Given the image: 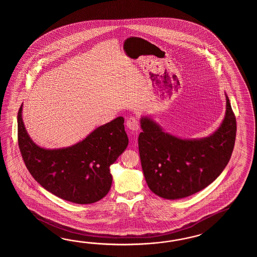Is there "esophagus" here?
I'll list each match as a JSON object with an SVG mask.
<instances>
[{
  "mask_svg": "<svg viewBox=\"0 0 257 257\" xmlns=\"http://www.w3.org/2000/svg\"><path fill=\"white\" fill-rule=\"evenodd\" d=\"M126 126L131 130V131H138L140 130V123L139 119L136 116H131L127 120H126Z\"/></svg>",
  "mask_w": 257,
  "mask_h": 257,
  "instance_id": "1",
  "label": "esophagus"
}]
</instances>
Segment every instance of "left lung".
<instances>
[{"mask_svg":"<svg viewBox=\"0 0 257 257\" xmlns=\"http://www.w3.org/2000/svg\"><path fill=\"white\" fill-rule=\"evenodd\" d=\"M226 114L218 131L201 140L164 133L148 117L141 120L139 152L145 179L159 197H189L210 185L229 163L234 148L236 117L226 96Z\"/></svg>","mask_w":257,"mask_h":257,"instance_id":"1","label":"left lung"}]
</instances>
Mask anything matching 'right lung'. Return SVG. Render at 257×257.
Here are the masks:
<instances>
[{"label": "right lung", "instance_id": "obj_1", "mask_svg": "<svg viewBox=\"0 0 257 257\" xmlns=\"http://www.w3.org/2000/svg\"><path fill=\"white\" fill-rule=\"evenodd\" d=\"M17 140L35 180L55 196L76 204H91L105 197L112 185L110 165L128 144L124 118L118 116L71 147H39L24 126L22 105L17 114Z\"/></svg>", "mask_w": 257, "mask_h": 257}]
</instances>
